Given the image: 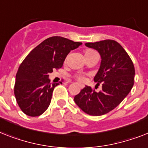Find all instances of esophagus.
Listing matches in <instances>:
<instances>
[{
	"instance_id": "34e87169",
	"label": "esophagus",
	"mask_w": 148,
	"mask_h": 148,
	"mask_svg": "<svg viewBox=\"0 0 148 148\" xmlns=\"http://www.w3.org/2000/svg\"><path fill=\"white\" fill-rule=\"evenodd\" d=\"M80 87H82L83 86H82V85H80Z\"/></svg>"
}]
</instances>
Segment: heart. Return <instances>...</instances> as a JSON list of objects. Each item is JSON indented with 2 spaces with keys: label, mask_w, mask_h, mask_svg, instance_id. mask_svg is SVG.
I'll return each instance as SVG.
<instances>
[{
  "label": "heart",
  "mask_w": 148,
  "mask_h": 148,
  "mask_svg": "<svg viewBox=\"0 0 148 148\" xmlns=\"http://www.w3.org/2000/svg\"><path fill=\"white\" fill-rule=\"evenodd\" d=\"M84 57L86 60L90 59V58H92L94 57H98V55L94 50H92V49H86L84 51ZM77 79L79 80H84V77L81 76L77 77Z\"/></svg>",
  "instance_id": "heart-1"
}]
</instances>
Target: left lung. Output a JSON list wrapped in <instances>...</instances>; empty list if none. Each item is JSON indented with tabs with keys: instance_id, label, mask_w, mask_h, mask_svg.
<instances>
[{
	"instance_id": "obj_1",
	"label": "left lung",
	"mask_w": 148,
	"mask_h": 148,
	"mask_svg": "<svg viewBox=\"0 0 148 148\" xmlns=\"http://www.w3.org/2000/svg\"><path fill=\"white\" fill-rule=\"evenodd\" d=\"M85 45L101 56L93 80L97 86L102 85V90L97 92L86 85L74 100L85 113L102 116L115 109L129 93L134 85V67L125 50L116 41L106 39Z\"/></svg>"
}]
</instances>
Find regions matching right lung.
Masks as SVG:
<instances>
[{
  "mask_svg": "<svg viewBox=\"0 0 148 148\" xmlns=\"http://www.w3.org/2000/svg\"><path fill=\"white\" fill-rule=\"evenodd\" d=\"M82 43L61 36L50 37L29 53L16 75L14 95L18 105L29 116H39L50 105L54 88L49 73L62 68L67 55Z\"/></svg>",
  "mask_w": 148,
  "mask_h": 148,
  "instance_id": "right-lung-1",
  "label": "right lung"
}]
</instances>
